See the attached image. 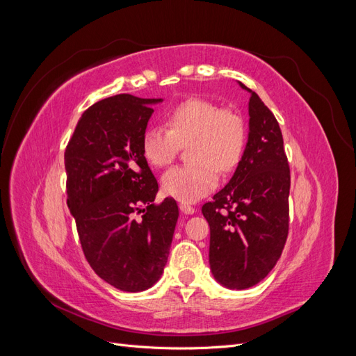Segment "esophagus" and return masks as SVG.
I'll list each match as a JSON object with an SVG mask.
<instances>
[{"label": "esophagus", "instance_id": "obj_1", "mask_svg": "<svg viewBox=\"0 0 356 356\" xmlns=\"http://www.w3.org/2000/svg\"><path fill=\"white\" fill-rule=\"evenodd\" d=\"M179 209H181V212L182 213H186V215H193L196 212V209L191 207V204H188V203H179Z\"/></svg>", "mask_w": 356, "mask_h": 356}]
</instances>
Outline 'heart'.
<instances>
[{
	"mask_svg": "<svg viewBox=\"0 0 356 356\" xmlns=\"http://www.w3.org/2000/svg\"><path fill=\"white\" fill-rule=\"evenodd\" d=\"M166 127H148L143 154L149 165L168 166L179 145L188 142V165L175 166L161 177L166 195L181 202H197L217 187L218 169L232 172L243 156L246 126L239 113L208 99H187L166 114Z\"/></svg>",
	"mask_w": 356,
	"mask_h": 356,
	"instance_id": "b5f03b06",
	"label": "heart"
}]
</instances>
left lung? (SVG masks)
Returning <instances> with one entry per match:
<instances>
[{
	"label": "left lung",
	"mask_w": 356,
	"mask_h": 356,
	"mask_svg": "<svg viewBox=\"0 0 356 356\" xmlns=\"http://www.w3.org/2000/svg\"><path fill=\"white\" fill-rule=\"evenodd\" d=\"M248 102V141L233 177L202 207L211 227L209 266L215 281L246 289L270 273L288 236L289 166L281 127L255 92Z\"/></svg>",
	"instance_id": "obj_1"
}]
</instances>
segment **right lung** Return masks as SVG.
Masks as SVG:
<instances>
[{"mask_svg": "<svg viewBox=\"0 0 356 356\" xmlns=\"http://www.w3.org/2000/svg\"><path fill=\"white\" fill-rule=\"evenodd\" d=\"M163 99L115 95L86 110L65 149L68 208L86 258L126 293L152 288L163 273L178 204H154L157 179L143 154L153 105Z\"/></svg>", "mask_w": 356, "mask_h": 356, "instance_id": "add662e5", "label": "right lung"}]
</instances>
